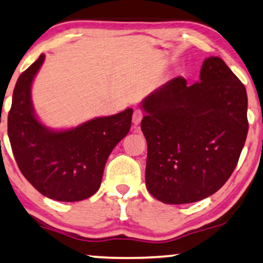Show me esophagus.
<instances>
[{
  "label": "esophagus",
  "instance_id": "1",
  "mask_svg": "<svg viewBox=\"0 0 263 263\" xmlns=\"http://www.w3.org/2000/svg\"><path fill=\"white\" fill-rule=\"evenodd\" d=\"M142 117H143V115H142L141 110H139V109L134 110V114H133V123H134V125H138L140 122H141Z\"/></svg>",
  "mask_w": 263,
  "mask_h": 263
}]
</instances>
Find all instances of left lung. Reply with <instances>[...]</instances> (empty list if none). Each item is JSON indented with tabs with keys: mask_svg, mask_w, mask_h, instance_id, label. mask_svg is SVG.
Listing matches in <instances>:
<instances>
[{
	"mask_svg": "<svg viewBox=\"0 0 263 263\" xmlns=\"http://www.w3.org/2000/svg\"><path fill=\"white\" fill-rule=\"evenodd\" d=\"M146 186L168 204L218 192L238 163L248 134L244 85L220 57H208L200 81H167L142 102Z\"/></svg>",
	"mask_w": 263,
	"mask_h": 263,
	"instance_id": "8db88e82",
	"label": "left lung"
}]
</instances>
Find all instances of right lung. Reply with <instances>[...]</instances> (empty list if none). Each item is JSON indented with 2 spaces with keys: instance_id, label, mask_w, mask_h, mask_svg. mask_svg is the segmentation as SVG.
<instances>
[{
  "instance_id": "obj_1",
  "label": "right lung",
  "mask_w": 263,
  "mask_h": 263,
  "mask_svg": "<svg viewBox=\"0 0 263 263\" xmlns=\"http://www.w3.org/2000/svg\"><path fill=\"white\" fill-rule=\"evenodd\" d=\"M44 59L42 53L17 79L8 114L9 141L21 174L39 193L75 202L99 189L111 151L130 129L133 110L69 130H50L37 120L31 100L32 81Z\"/></svg>"
}]
</instances>
